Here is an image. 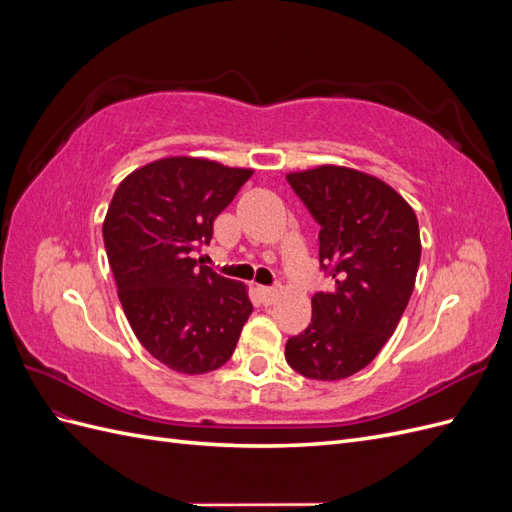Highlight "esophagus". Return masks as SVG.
I'll return each instance as SVG.
<instances>
[{
	"mask_svg": "<svg viewBox=\"0 0 512 512\" xmlns=\"http://www.w3.org/2000/svg\"><path fill=\"white\" fill-rule=\"evenodd\" d=\"M277 288H269V286H260L258 288V297H260V301L265 303V305H271L275 299H277Z\"/></svg>",
	"mask_w": 512,
	"mask_h": 512,
	"instance_id": "1",
	"label": "esophagus"
}]
</instances>
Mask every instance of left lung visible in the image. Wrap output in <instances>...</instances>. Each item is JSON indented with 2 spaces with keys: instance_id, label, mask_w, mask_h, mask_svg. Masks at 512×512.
Listing matches in <instances>:
<instances>
[{
  "instance_id": "obj_1",
  "label": "left lung",
  "mask_w": 512,
  "mask_h": 512,
  "mask_svg": "<svg viewBox=\"0 0 512 512\" xmlns=\"http://www.w3.org/2000/svg\"><path fill=\"white\" fill-rule=\"evenodd\" d=\"M318 222L320 267L335 280L312 297V322L286 342V361L312 380L367 367L395 333L421 262L412 207L391 185L344 166L286 175Z\"/></svg>"
}]
</instances>
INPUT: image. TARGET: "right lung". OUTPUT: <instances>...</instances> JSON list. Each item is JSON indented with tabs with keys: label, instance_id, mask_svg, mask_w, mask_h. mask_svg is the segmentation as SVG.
Instances as JSON below:
<instances>
[{
	"label": "right lung",
	"instance_id": "obj_1",
	"mask_svg": "<svg viewBox=\"0 0 512 512\" xmlns=\"http://www.w3.org/2000/svg\"><path fill=\"white\" fill-rule=\"evenodd\" d=\"M252 173L164 158L123 179L108 205L102 235L123 312L145 350L181 374L222 367L252 314L241 282L192 258Z\"/></svg>",
	"mask_w": 512,
	"mask_h": 512
}]
</instances>
